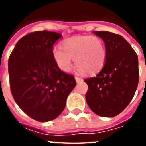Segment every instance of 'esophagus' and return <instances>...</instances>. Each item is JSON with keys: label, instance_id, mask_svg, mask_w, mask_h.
Segmentation results:
<instances>
[{"label": "esophagus", "instance_id": "1", "mask_svg": "<svg viewBox=\"0 0 146 146\" xmlns=\"http://www.w3.org/2000/svg\"><path fill=\"white\" fill-rule=\"evenodd\" d=\"M75 80H76V83H80V81H82L83 80L82 78H80L79 76H75Z\"/></svg>", "mask_w": 146, "mask_h": 146}]
</instances>
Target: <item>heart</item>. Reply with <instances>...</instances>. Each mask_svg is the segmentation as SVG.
Here are the masks:
<instances>
[{
	"mask_svg": "<svg viewBox=\"0 0 146 146\" xmlns=\"http://www.w3.org/2000/svg\"><path fill=\"white\" fill-rule=\"evenodd\" d=\"M63 49L53 48L52 55L61 70L68 72L73 66L72 59L80 73L93 75L103 67L106 57L104 43L96 36H77L63 43Z\"/></svg>",
	"mask_w": 146,
	"mask_h": 146,
	"instance_id": "obj_1",
	"label": "heart"
}]
</instances>
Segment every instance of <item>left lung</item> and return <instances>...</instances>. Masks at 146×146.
I'll list each match as a JSON object with an SVG mask.
<instances>
[{
  "mask_svg": "<svg viewBox=\"0 0 146 146\" xmlns=\"http://www.w3.org/2000/svg\"><path fill=\"white\" fill-rule=\"evenodd\" d=\"M102 39L106 57L95 76L84 80L88 85L86 102L98 116L113 117L124 110L135 95L139 77L138 55L119 34L93 31Z\"/></svg>",
  "mask_w": 146,
  "mask_h": 146,
  "instance_id": "1",
  "label": "left lung"
}]
</instances>
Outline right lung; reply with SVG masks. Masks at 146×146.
<instances>
[{"label": "right lung", "instance_id": "obj_1", "mask_svg": "<svg viewBox=\"0 0 146 146\" xmlns=\"http://www.w3.org/2000/svg\"><path fill=\"white\" fill-rule=\"evenodd\" d=\"M62 34L48 30L27 34L17 42L8 59L11 94L24 113L39 122L62 113L76 86L73 75L58 68L52 55Z\"/></svg>", "mask_w": 146, "mask_h": 146}]
</instances>
